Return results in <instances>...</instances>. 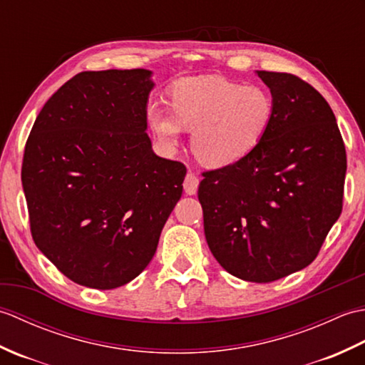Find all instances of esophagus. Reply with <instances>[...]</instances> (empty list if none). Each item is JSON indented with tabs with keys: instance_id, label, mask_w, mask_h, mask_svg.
<instances>
[{
	"instance_id": "1",
	"label": "esophagus",
	"mask_w": 365,
	"mask_h": 365,
	"mask_svg": "<svg viewBox=\"0 0 365 365\" xmlns=\"http://www.w3.org/2000/svg\"><path fill=\"white\" fill-rule=\"evenodd\" d=\"M197 187H199V177L195 173H188L183 182L185 192H187V195H196Z\"/></svg>"
}]
</instances>
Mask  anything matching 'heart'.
Masks as SVG:
<instances>
[{
    "label": "heart",
    "mask_w": 365,
    "mask_h": 365,
    "mask_svg": "<svg viewBox=\"0 0 365 365\" xmlns=\"http://www.w3.org/2000/svg\"><path fill=\"white\" fill-rule=\"evenodd\" d=\"M145 118L166 147L192 130V150L205 166L222 168L250 155L274 119V98L260 86L222 76H191L170 89V105L155 102Z\"/></svg>",
    "instance_id": "b5f03b06"
}]
</instances>
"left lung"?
<instances>
[{
	"instance_id": "1",
	"label": "left lung",
	"mask_w": 365,
	"mask_h": 365,
	"mask_svg": "<svg viewBox=\"0 0 365 365\" xmlns=\"http://www.w3.org/2000/svg\"><path fill=\"white\" fill-rule=\"evenodd\" d=\"M274 98L267 136L237 163L202 173L208 247L243 281L306 268L342 213L346 153L336 115L297 75L257 71Z\"/></svg>"
}]
</instances>
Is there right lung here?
Returning <instances> with one entry per match:
<instances>
[{"instance_id":"obj_1","label":"right lung","mask_w":365,"mask_h":365,"mask_svg":"<svg viewBox=\"0 0 365 365\" xmlns=\"http://www.w3.org/2000/svg\"><path fill=\"white\" fill-rule=\"evenodd\" d=\"M152 72H81L38 113L21 165L31 235L71 281L125 285L149 265L187 168L147 136Z\"/></svg>"}]
</instances>
